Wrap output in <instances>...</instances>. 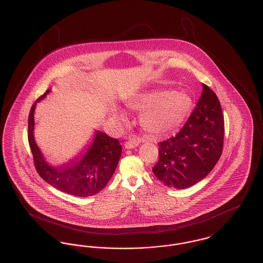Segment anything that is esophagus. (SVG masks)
<instances>
[{"label": "esophagus", "instance_id": "obj_1", "mask_svg": "<svg viewBox=\"0 0 263 263\" xmlns=\"http://www.w3.org/2000/svg\"><path fill=\"white\" fill-rule=\"evenodd\" d=\"M139 143H140V141H139V139H137V138H129L126 141L124 146H125L126 149H133V148L137 147Z\"/></svg>", "mask_w": 263, "mask_h": 263}]
</instances>
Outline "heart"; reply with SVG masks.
Masks as SVG:
<instances>
[{
  "instance_id": "obj_1",
  "label": "heart",
  "mask_w": 263,
  "mask_h": 263,
  "mask_svg": "<svg viewBox=\"0 0 263 263\" xmlns=\"http://www.w3.org/2000/svg\"><path fill=\"white\" fill-rule=\"evenodd\" d=\"M128 107L141 114L143 128L154 136H162L177 129L186 119L192 108V99L186 92L155 90L132 99ZM119 121H126L124 113L114 112Z\"/></svg>"
}]
</instances>
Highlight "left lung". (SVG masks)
Listing matches in <instances>:
<instances>
[{"label": "left lung", "instance_id": "8db88e82", "mask_svg": "<svg viewBox=\"0 0 263 263\" xmlns=\"http://www.w3.org/2000/svg\"><path fill=\"white\" fill-rule=\"evenodd\" d=\"M196 107L175 137L159 143L156 177L167 187L184 189L208 175L219 161L224 145L225 124L216 93L202 84Z\"/></svg>", "mask_w": 263, "mask_h": 263}]
</instances>
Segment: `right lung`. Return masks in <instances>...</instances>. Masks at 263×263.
<instances>
[{"label":"right lung","instance_id":"1","mask_svg":"<svg viewBox=\"0 0 263 263\" xmlns=\"http://www.w3.org/2000/svg\"><path fill=\"white\" fill-rule=\"evenodd\" d=\"M49 92L50 89H47L32 104L28 115V143L38 175L53 187L65 193L79 197L95 195L105 187L112 177L121 157L122 147L117 139L96 131L93 142L84 156L81 154L69 163L51 166L44 160L33 136L36 102L43 100Z\"/></svg>","mask_w":263,"mask_h":263}]
</instances>
